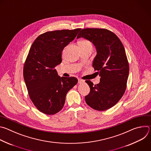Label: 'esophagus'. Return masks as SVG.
<instances>
[{"mask_svg": "<svg viewBox=\"0 0 151 151\" xmlns=\"http://www.w3.org/2000/svg\"><path fill=\"white\" fill-rule=\"evenodd\" d=\"M84 82H85L84 81H83V80H82L81 79H78V83H83Z\"/></svg>", "mask_w": 151, "mask_h": 151, "instance_id": "1", "label": "esophagus"}]
</instances>
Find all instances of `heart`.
I'll use <instances>...</instances> for the list:
<instances>
[{
	"label": "heart",
	"mask_w": 151,
	"mask_h": 151,
	"mask_svg": "<svg viewBox=\"0 0 151 151\" xmlns=\"http://www.w3.org/2000/svg\"><path fill=\"white\" fill-rule=\"evenodd\" d=\"M79 45L80 47H92L91 42L87 40H81L79 42Z\"/></svg>",
	"instance_id": "1"
}]
</instances>
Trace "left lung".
Masks as SVG:
<instances>
[{
    "label": "left lung",
    "instance_id": "8db88e82",
    "mask_svg": "<svg viewBox=\"0 0 151 151\" xmlns=\"http://www.w3.org/2000/svg\"><path fill=\"white\" fill-rule=\"evenodd\" d=\"M84 38L96 47L97 55L93 67L100 77L93 85L85 81L90 92L85 96L87 104L93 109L103 111L115 106L125 93L129 75V65L124 47L118 36L104 29H82L77 39Z\"/></svg>",
    "mask_w": 151,
    "mask_h": 151
}]
</instances>
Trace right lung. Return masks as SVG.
I'll list each match as a JSON object with an SVG mask.
<instances>
[{"instance_id": "right-lung-1", "label": "right lung", "mask_w": 151, "mask_h": 151, "mask_svg": "<svg viewBox=\"0 0 151 151\" xmlns=\"http://www.w3.org/2000/svg\"><path fill=\"white\" fill-rule=\"evenodd\" d=\"M81 29L48 32L34 41L27 57L23 76L29 95L41 112L60 111L68 92L77 83L75 77H60L54 68L61 63V53Z\"/></svg>"}]
</instances>
